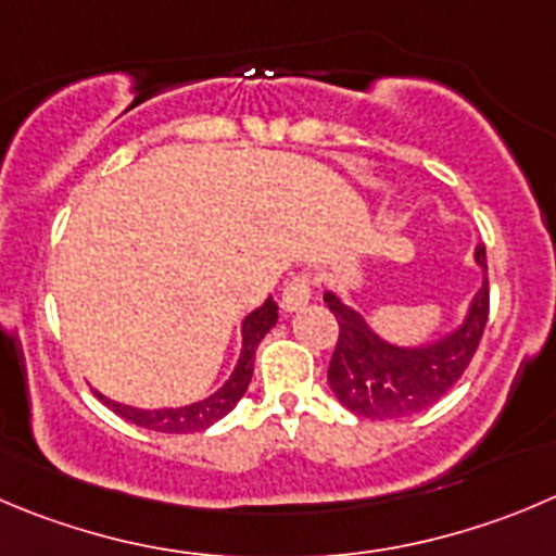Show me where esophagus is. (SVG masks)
Segmentation results:
<instances>
[{
  "label": "esophagus",
  "instance_id": "obj_1",
  "mask_svg": "<svg viewBox=\"0 0 556 556\" xmlns=\"http://www.w3.org/2000/svg\"><path fill=\"white\" fill-rule=\"evenodd\" d=\"M308 300H311V275L305 273L294 275L292 281H287V287H283V298H281L283 311L294 314V311L305 308Z\"/></svg>",
  "mask_w": 556,
  "mask_h": 556
}]
</instances>
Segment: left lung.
<instances>
[{"label": "left lung", "mask_w": 556, "mask_h": 556, "mask_svg": "<svg viewBox=\"0 0 556 556\" xmlns=\"http://www.w3.org/2000/svg\"><path fill=\"white\" fill-rule=\"evenodd\" d=\"M483 269V287L469 303L467 316L453 332L426 346H399L371 330L363 314L349 308L338 294L325 292L327 308L338 319V343L327 368V384L354 415L393 420L428 409L462 379L472 363L489 321V267L485 248L475 251Z\"/></svg>", "instance_id": "8db88e82"}]
</instances>
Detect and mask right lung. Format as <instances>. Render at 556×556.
Listing matches in <instances>:
<instances>
[{
	"instance_id": "obj_1",
	"label": "right lung",
	"mask_w": 556,
	"mask_h": 556,
	"mask_svg": "<svg viewBox=\"0 0 556 556\" xmlns=\"http://www.w3.org/2000/svg\"><path fill=\"white\" fill-rule=\"evenodd\" d=\"M275 321H278V305H275L273 298H267L256 311H251V314L245 316V321H242V352L235 371H231V377L226 379L224 388H218L213 395H207V399L195 401V404L166 406V409H139V406H128V404H119V401L105 399V395L98 393V390H94V395H98L109 409H114L119 417H125V420L136 422V426L141 428H150V431H161V433L204 431V428H210L213 422H218L220 417L229 415V412L237 406V401L245 395L248 384H251V377H253V357H256V346L262 343V338L273 330Z\"/></svg>"
}]
</instances>
